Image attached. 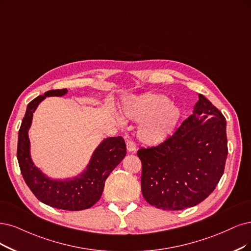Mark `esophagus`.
I'll use <instances>...</instances> for the list:
<instances>
[{
    "mask_svg": "<svg viewBox=\"0 0 251 251\" xmlns=\"http://www.w3.org/2000/svg\"><path fill=\"white\" fill-rule=\"evenodd\" d=\"M126 148H127V150H128L129 152H134V151L136 150V146H135V144H134L131 140L127 141V143H126Z\"/></svg>",
    "mask_w": 251,
    "mask_h": 251,
    "instance_id": "1",
    "label": "esophagus"
}]
</instances>
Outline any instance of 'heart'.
<instances>
[{"label": "heart", "mask_w": 251, "mask_h": 251, "mask_svg": "<svg viewBox=\"0 0 251 251\" xmlns=\"http://www.w3.org/2000/svg\"><path fill=\"white\" fill-rule=\"evenodd\" d=\"M126 119L142 122L137 138L142 144L154 147L163 143L177 126L180 108L162 94L149 93L128 100L123 106Z\"/></svg>", "instance_id": "heart-1"}]
</instances>
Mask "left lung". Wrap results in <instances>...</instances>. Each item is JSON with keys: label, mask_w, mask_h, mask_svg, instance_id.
I'll return each mask as SVG.
<instances>
[{"label": "left lung", "mask_w": 251, "mask_h": 251, "mask_svg": "<svg viewBox=\"0 0 251 251\" xmlns=\"http://www.w3.org/2000/svg\"><path fill=\"white\" fill-rule=\"evenodd\" d=\"M143 165L142 192L150 205L183 210L207 199L224 175L227 157L226 121L199 95L193 113L173 136L138 150Z\"/></svg>", "instance_id": "obj_1"}]
</instances>
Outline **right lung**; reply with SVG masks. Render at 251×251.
<instances>
[{
	"label": "right lung",
	"instance_id": "add662e5",
	"mask_svg": "<svg viewBox=\"0 0 251 251\" xmlns=\"http://www.w3.org/2000/svg\"><path fill=\"white\" fill-rule=\"evenodd\" d=\"M67 93V89L50 90L27 104L18 131L17 160L25 182L41 202L57 209L80 211L91 208L99 201L106 178L126 156V145L122 136L103 138L93 152L86 169L72 178L52 179L37 168L31 156L29 138L33 115L46 97H62Z\"/></svg>",
	"mask_w": 251,
	"mask_h": 251
}]
</instances>
